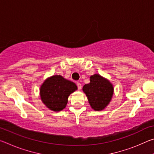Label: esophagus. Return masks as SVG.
Segmentation results:
<instances>
[{
  "instance_id": "esophagus-1",
  "label": "esophagus",
  "mask_w": 154,
  "mask_h": 154,
  "mask_svg": "<svg viewBox=\"0 0 154 154\" xmlns=\"http://www.w3.org/2000/svg\"><path fill=\"white\" fill-rule=\"evenodd\" d=\"M77 88H78V90H80L81 89H82V84H81V83H79V82H77Z\"/></svg>"
}]
</instances>
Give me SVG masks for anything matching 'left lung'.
<instances>
[{"label": "left lung", "mask_w": 154, "mask_h": 154, "mask_svg": "<svg viewBox=\"0 0 154 154\" xmlns=\"http://www.w3.org/2000/svg\"><path fill=\"white\" fill-rule=\"evenodd\" d=\"M90 82L83 85V91L88 103L94 111H102L108 106L113 95V85L106 78L99 74L91 75Z\"/></svg>", "instance_id": "left-lung-1"}]
</instances>
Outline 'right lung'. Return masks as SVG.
<instances>
[{"label":"right lung","mask_w":154,"mask_h":154,"mask_svg":"<svg viewBox=\"0 0 154 154\" xmlns=\"http://www.w3.org/2000/svg\"><path fill=\"white\" fill-rule=\"evenodd\" d=\"M77 90L75 83L55 75L44 81L40 87V96L49 110L58 112L66 107L69 96Z\"/></svg>","instance_id":"right-lung-1"}]
</instances>
